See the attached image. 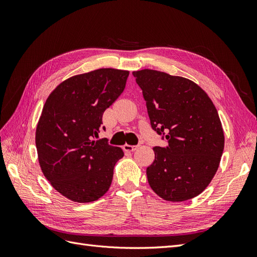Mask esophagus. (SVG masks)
Wrapping results in <instances>:
<instances>
[{
    "mask_svg": "<svg viewBox=\"0 0 257 257\" xmlns=\"http://www.w3.org/2000/svg\"><path fill=\"white\" fill-rule=\"evenodd\" d=\"M138 148V146H131V145H124L123 146V150L124 151H128V152H133Z\"/></svg>",
    "mask_w": 257,
    "mask_h": 257,
    "instance_id": "obj_1",
    "label": "esophagus"
}]
</instances>
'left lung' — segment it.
Here are the masks:
<instances>
[{
  "label": "left lung",
  "mask_w": 257,
  "mask_h": 257,
  "mask_svg": "<svg viewBox=\"0 0 257 257\" xmlns=\"http://www.w3.org/2000/svg\"><path fill=\"white\" fill-rule=\"evenodd\" d=\"M143 90L151 127L166 139L154 147L147 168L151 189L168 201L199 195L211 182L224 150V133L212 100L183 77L153 69L133 72Z\"/></svg>",
  "instance_id": "8db88e82"
}]
</instances>
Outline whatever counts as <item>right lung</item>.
Returning a JSON list of instances; mask_svg holds the SVG:
<instances>
[{
	"label": "right lung",
	"instance_id": "obj_1",
	"mask_svg": "<svg viewBox=\"0 0 257 257\" xmlns=\"http://www.w3.org/2000/svg\"><path fill=\"white\" fill-rule=\"evenodd\" d=\"M128 71L99 68L76 75L54 89L38 120L35 144L42 172L62 195L91 203L109 190L119 147L97 137L103 113L125 88ZM105 130V127L103 126Z\"/></svg>",
	"mask_w": 257,
	"mask_h": 257
}]
</instances>
